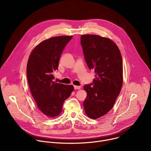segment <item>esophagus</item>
I'll return each mask as SVG.
<instances>
[{
	"label": "esophagus",
	"instance_id": "obj_1",
	"mask_svg": "<svg viewBox=\"0 0 151 151\" xmlns=\"http://www.w3.org/2000/svg\"><path fill=\"white\" fill-rule=\"evenodd\" d=\"M74 88H75V90H79L81 88V87H80V86H76V85H75L74 86Z\"/></svg>",
	"mask_w": 151,
	"mask_h": 151
}]
</instances>
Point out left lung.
I'll list each match as a JSON object with an SVG mask.
<instances>
[{
    "label": "left lung",
    "instance_id": "8db88e82",
    "mask_svg": "<svg viewBox=\"0 0 151 151\" xmlns=\"http://www.w3.org/2000/svg\"><path fill=\"white\" fill-rule=\"evenodd\" d=\"M81 44L88 68L97 74L93 83L83 86L87 93L83 101L85 114L96 119L112 109L120 93L122 59L118 46L108 37L83 35Z\"/></svg>",
    "mask_w": 151,
    "mask_h": 151
}]
</instances>
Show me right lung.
I'll list each match as a JSON object with an SVG mask.
<instances>
[{
  "label": "right lung",
  "instance_id": "1",
  "mask_svg": "<svg viewBox=\"0 0 151 151\" xmlns=\"http://www.w3.org/2000/svg\"><path fill=\"white\" fill-rule=\"evenodd\" d=\"M72 36L52 37L43 40L31 52L27 64V77L32 95L39 109L54 118L60 114L63 103L74 90L72 85L53 81L63 51Z\"/></svg>",
  "mask_w": 151,
  "mask_h": 151
}]
</instances>
